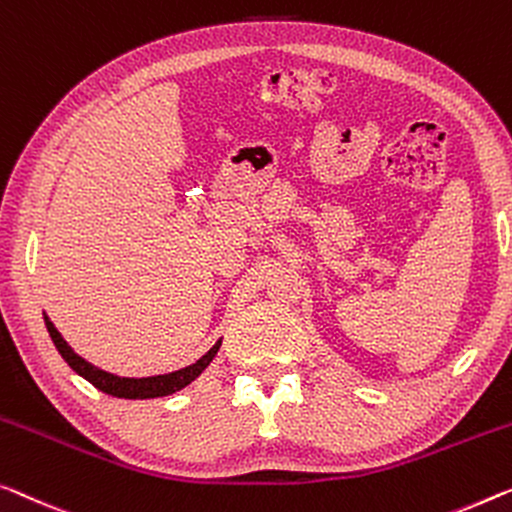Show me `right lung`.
Masks as SVG:
<instances>
[{"mask_svg": "<svg viewBox=\"0 0 512 512\" xmlns=\"http://www.w3.org/2000/svg\"><path fill=\"white\" fill-rule=\"evenodd\" d=\"M45 326H48V333L59 354L64 356V361L71 365V368L78 372L80 377H85L89 384H94L98 391L114 395V398H126V400H147V398H163V395H170L174 391H181L183 386H188L190 381L202 375V370L213 361V356L218 354L220 340L213 345L207 354H204L200 361H195L188 368H181L177 372H170V375H158V377H142V379H131V377H117L110 375L101 368H94V365L87 363L85 358L78 356L71 347L66 345V340L61 338V333L55 329V324L45 317Z\"/></svg>", "mask_w": 512, "mask_h": 512, "instance_id": "add662e5", "label": "right lung"}]
</instances>
